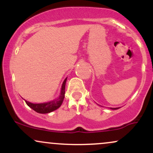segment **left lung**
Listing matches in <instances>:
<instances>
[{"instance_id": "obj_1", "label": "left lung", "mask_w": 153, "mask_h": 153, "mask_svg": "<svg viewBox=\"0 0 153 153\" xmlns=\"http://www.w3.org/2000/svg\"><path fill=\"white\" fill-rule=\"evenodd\" d=\"M111 109H118V108H111Z\"/></svg>"}]
</instances>
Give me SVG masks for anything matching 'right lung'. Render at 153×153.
Returning a JSON list of instances; mask_svg holds the SVG:
<instances>
[{
	"mask_svg": "<svg viewBox=\"0 0 153 153\" xmlns=\"http://www.w3.org/2000/svg\"><path fill=\"white\" fill-rule=\"evenodd\" d=\"M67 78L65 79L62 85V89H61V93L59 95L58 99L53 100V101H50V102L42 103H32L29 102V101H25L26 104L30 108L34 110L37 113L40 114H47L50 112L53 111L57 109L62 104L63 100L65 98V83Z\"/></svg>",
	"mask_w": 153,
	"mask_h": 153,
	"instance_id": "1",
	"label": "right lung"
}]
</instances>
